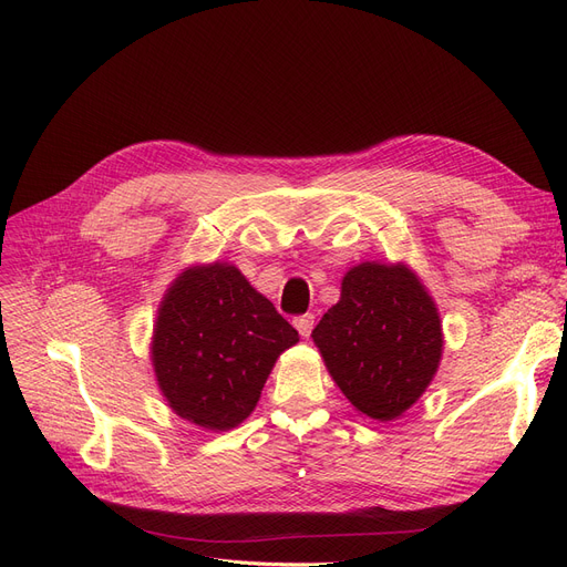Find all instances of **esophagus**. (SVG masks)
Segmentation results:
<instances>
[{
	"instance_id": "1",
	"label": "esophagus",
	"mask_w": 567,
	"mask_h": 567,
	"mask_svg": "<svg viewBox=\"0 0 567 567\" xmlns=\"http://www.w3.org/2000/svg\"><path fill=\"white\" fill-rule=\"evenodd\" d=\"M296 331H299L303 338H308L312 333V326H315V315H303V317H296L293 319Z\"/></svg>"
}]
</instances>
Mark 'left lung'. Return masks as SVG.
Instances as JSON below:
<instances>
[{
    "label": "left lung",
    "instance_id": "left-lung-1",
    "mask_svg": "<svg viewBox=\"0 0 567 567\" xmlns=\"http://www.w3.org/2000/svg\"><path fill=\"white\" fill-rule=\"evenodd\" d=\"M312 340L344 398L379 423L423 398L443 353L436 303L402 261L351 266Z\"/></svg>",
    "mask_w": 567,
    "mask_h": 567
}]
</instances>
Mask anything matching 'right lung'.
<instances>
[{"label":"right lung","instance_id":"obj_1","mask_svg":"<svg viewBox=\"0 0 567 567\" xmlns=\"http://www.w3.org/2000/svg\"><path fill=\"white\" fill-rule=\"evenodd\" d=\"M156 315L158 389L178 419L212 432L248 419L280 353L299 342L293 326L227 261L188 266Z\"/></svg>","mask_w":567,"mask_h":567}]
</instances>
